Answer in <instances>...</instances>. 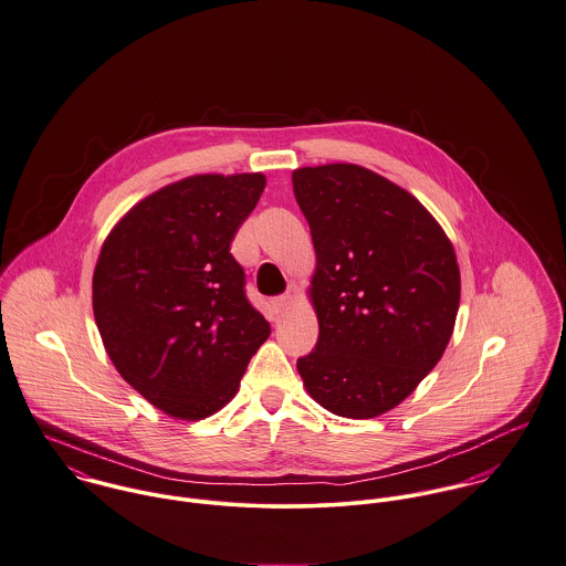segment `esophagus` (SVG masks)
<instances>
[{
	"label": "esophagus",
	"instance_id": "esophagus-1",
	"mask_svg": "<svg viewBox=\"0 0 566 566\" xmlns=\"http://www.w3.org/2000/svg\"><path fill=\"white\" fill-rule=\"evenodd\" d=\"M291 295H280V297H273L271 300V308H273V313L282 314L284 311H289V306H291Z\"/></svg>",
	"mask_w": 566,
	"mask_h": 566
}]
</instances>
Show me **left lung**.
I'll return each instance as SVG.
<instances>
[{
    "label": "left lung",
    "instance_id": "8db88e82",
    "mask_svg": "<svg viewBox=\"0 0 566 566\" xmlns=\"http://www.w3.org/2000/svg\"><path fill=\"white\" fill-rule=\"evenodd\" d=\"M318 340L297 371L329 412L371 419L401 403L444 352L460 304L455 253L434 217L358 165L304 167Z\"/></svg>",
    "mask_w": 566,
    "mask_h": 566
}]
</instances>
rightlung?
<instances>
[{"label":"right lung","mask_w":566,"mask_h":566,"mask_svg":"<svg viewBox=\"0 0 566 566\" xmlns=\"http://www.w3.org/2000/svg\"><path fill=\"white\" fill-rule=\"evenodd\" d=\"M262 174L195 176L138 201L106 239L93 313L117 371L149 403L199 421L223 408L271 327L230 253Z\"/></svg>","instance_id":"add662e5"}]
</instances>
